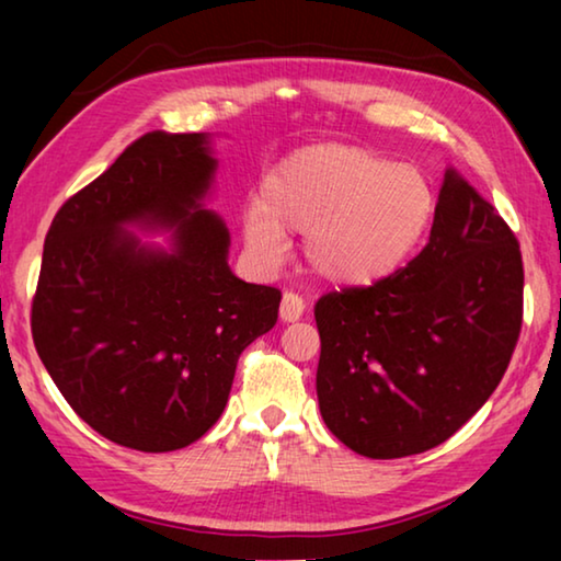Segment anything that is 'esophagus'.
Returning <instances> with one entry per match:
<instances>
[{"label":"esophagus","instance_id":"esophagus-1","mask_svg":"<svg viewBox=\"0 0 561 561\" xmlns=\"http://www.w3.org/2000/svg\"><path fill=\"white\" fill-rule=\"evenodd\" d=\"M304 314V299L294 291H284L282 304H279V319L282 321H299Z\"/></svg>","mask_w":561,"mask_h":561}]
</instances>
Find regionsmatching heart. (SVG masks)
Masks as SVG:
<instances>
[{"label":"heart","mask_w":561,"mask_h":561,"mask_svg":"<svg viewBox=\"0 0 561 561\" xmlns=\"http://www.w3.org/2000/svg\"><path fill=\"white\" fill-rule=\"evenodd\" d=\"M435 215L421 170L368 148L321 144L282 158L242 217L262 264L284 254V230L304 234V262L334 287H371L413 257Z\"/></svg>","instance_id":"b5f03b06"}]
</instances>
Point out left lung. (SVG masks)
Listing matches in <instances>:
<instances>
[{
	"label": "left lung",
	"mask_w": 561,
	"mask_h": 561,
	"mask_svg": "<svg viewBox=\"0 0 561 561\" xmlns=\"http://www.w3.org/2000/svg\"><path fill=\"white\" fill-rule=\"evenodd\" d=\"M522 287L515 234L448 168L423 252L374 287L317 301V396L327 428L374 460L448 440L507 371Z\"/></svg>",
	"instance_id": "1"
}]
</instances>
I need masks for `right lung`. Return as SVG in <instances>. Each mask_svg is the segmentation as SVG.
<instances>
[{
  "instance_id": "1",
  "label": "right lung",
  "mask_w": 561,
  "mask_h": 561,
  "mask_svg": "<svg viewBox=\"0 0 561 561\" xmlns=\"http://www.w3.org/2000/svg\"><path fill=\"white\" fill-rule=\"evenodd\" d=\"M207 133H146L69 197L44 242L32 336L81 421L144 453L213 428L237 358L277 324L282 291L234 277L230 230L207 210ZM168 231L153 245L131 232Z\"/></svg>"
}]
</instances>
